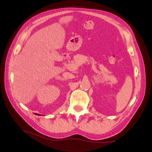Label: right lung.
Listing matches in <instances>:
<instances>
[{
    "instance_id": "obj_1",
    "label": "right lung",
    "mask_w": 152,
    "mask_h": 152,
    "mask_svg": "<svg viewBox=\"0 0 152 152\" xmlns=\"http://www.w3.org/2000/svg\"><path fill=\"white\" fill-rule=\"evenodd\" d=\"M37 115H39V114H37Z\"/></svg>"
}]
</instances>
